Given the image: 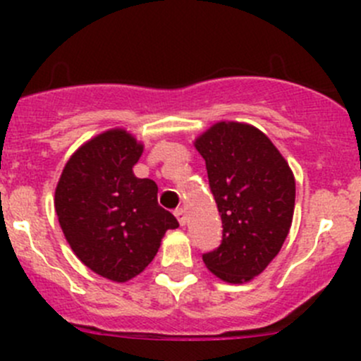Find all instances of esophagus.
<instances>
[{
	"mask_svg": "<svg viewBox=\"0 0 361 361\" xmlns=\"http://www.w3.org/2000/svg\"><path fill=\"white\" fill-rule=\"evenodd\" d=\"M174 214H176V218H178V221H180V225L187 224V213H185L183 207H178V209L174 211Z\"/></svg>",
	"mask_w": 361,
	"mask_h": 361,
	"instance_id": "obj_1",
	"label": "esophagus"
}]
</instances>
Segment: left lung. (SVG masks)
<instances>
[{
    "label": "left lung",
    "mask_w": 361,
    "mask_h": 361,
    "mask_svg": "<svg viewBox=\"0 0 361 361\" xmlns=\"http://www.w3.org/2000/svg\"><path fill=\"white\" fill-rule=\"evenodd\" d=\"M221 216V243L202 260L227 283L250 281L279 253L290 232L295 180L264 133L220 122L195 141Z\"/></svg>",
    "instance_id": "left-lung-1"
}]
</instances>
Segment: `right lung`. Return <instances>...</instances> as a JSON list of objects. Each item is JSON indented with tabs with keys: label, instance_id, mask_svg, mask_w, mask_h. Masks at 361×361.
Wrapping results in <instances>:
<instances>
[{
	"label": "right lung",
	"instance_id": "right-lung-1",
	"mask_svg": "<svg viewBox=\"0 0 361 361\" xmlns=\"http://www.w3.org/2000/svg\"><path fill=\"white\" fill-rule=\"evenodd\" d=\"M143 147L122 129L87 141L73 154L56 188V213L76 257L96 274L123 283L157 255L173 213L159 206L157 185L136 178Z\"/></svg>",
	"mask_w": 361,
	"mask_h": 361
}]
</instances>
